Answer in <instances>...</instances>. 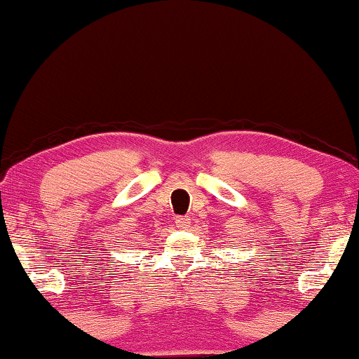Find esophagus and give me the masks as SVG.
Listing matches in <instances>:
<instances>
[{
	"instance_id": "1",
	"label": "esophagus",
	"mask_w": 359,
	"mask_h": 359,
	"mask_svg": "<svg viewBox=\"0 0 359 359\" xmlns=\"http://www.w3.org/2000/svg\"><path fill=\"white\" fill-rule=\"evenodd\" d=\"M175 226L179 229H187L191 226V219L187 215H179V217H175Z\"/></svg>"
}]
</instances>
